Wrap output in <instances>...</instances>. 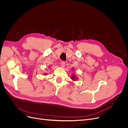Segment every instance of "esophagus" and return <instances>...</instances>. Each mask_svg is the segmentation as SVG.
<instances>
[{
  "label": "esophagus",
  "instance_id": "esophagus-1",
  "mask_svg": "<svg viewBox=\"0 0 128 128\" xmlns=\"http://www.w3.org/2000/svg\"><path fill=\"white\" fill-rule=\"evenodd\" d=\"M60 64H61V65H60V66H61L62 68H64L65 66V62H62L61 63H60Z\"/></svg>",
  "mask_w": 128,
  "mask_h": 128
}]
</instances>
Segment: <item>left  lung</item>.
Returning <instances> with one entry per match:
<instances>
[{
    "label": "left lung",
    "instance_id": "8db88e82",
    "mask_svg": "<svg viewBox=\"0 0 128 128\" xmlns=\"http://www.w3.org/2000/svg\"><path fill=\"white\" fill-rule=\"evenodd\" d=\"M71 79H72L73 80H77V78L76 76L75 75H72V76L71 77Z\"/></svg>",
    "mask_w": 128,
    "mask_h": 128
}]
</instances>
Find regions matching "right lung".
Returning <instances> with one entry per match:
<instances>
[{"label":"right lung","instance_id":"add662e5","mask_svg":"<svg viewBox=\"0 0 128 128\" xmlns=\"http://www.w3.org/2000/svg\"><path fill=\"white\" fill-rule=\"evenodd\" d=\"M44 75H45V74H44Z\"/></svg>","mask_w":128,"mask_h":128}]
</instances>
